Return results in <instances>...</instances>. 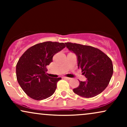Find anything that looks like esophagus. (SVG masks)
Returning a JSON list of instances; mask_svg holds the SVG:
<instances>
[{"instance_id":"esophagus-1","label":"esophagus","mask_w":127,"mask_h":127,"mask_svg":"<svg viewBox=\"0 0 127 127\" xmlns=\"http://www.w3.org/2000/svg\"><path fill=\"white\" fill-rule=\"evenodd\" d=\"M62 78H63V79H67V80L70 79V78H68V77H65V76L62 77Z\"/></svg>"}]
</instances>
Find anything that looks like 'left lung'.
Returning <instances> with one entry per match:
<instances>
[{"instance_id":"1","label":"left lung","mask_w":127,"mask_h":127,"mask_svg":"<svg viewBox=\"0 0 127 127\" xmlns=\"http://www.w3.org/2000/svg\"><path fill=\"white\" fill-rule=\"evenodd\" d=\"M66 47L76 55L78 67L81 68L87 81H79V85L73 89L77 95L91 98L98 95L107 87L113 72L111 59L96 48L71 42Z\"/></svg>"}]
</instances>
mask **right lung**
Wrapping results in <instances>:
<instances>
[{"label":"right lung","mask_w":127,"mask_h":127,"mask_svg":"<svg viewBox=\"0 0 127 127\" xmlns=\"http://www.w3.org/2000/svg\"><path fill=\"white\" fill-rule=\"evenodd\" d=\"M64 43L45 42L36 44L24 52L16 65L17 81L24 93L36 100L51 96L61 78H50L46 65L52 62L55 54L64 48Z\"/></svg>","instance_id":"1"}]
</instances>
